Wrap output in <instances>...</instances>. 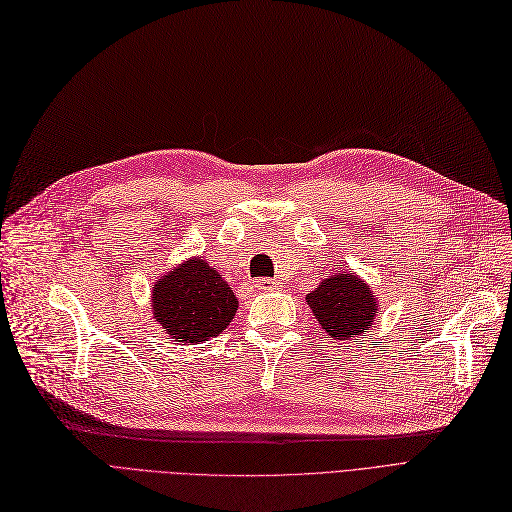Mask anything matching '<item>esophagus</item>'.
I'll use <instances>...</instances> for the list:
<instances>
[{"mask_svg":"<svg viewBox=\"0 0 512 512\" xmlns=\"http://www.w3.org/2000/svg\"><path fill=\"white\" fill-rule=\"evenodd\" d=\"M255 285L259 289H263V291H272V289H276L280 285V282L276 278H257Z\"/></svg>","mask_w":512,"mask_h":512,"instance_id":"esophagus-1","label":"esophagus"}]
</instances>
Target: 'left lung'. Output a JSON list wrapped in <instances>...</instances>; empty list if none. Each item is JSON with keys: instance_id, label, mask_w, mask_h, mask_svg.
<instances>
[{"instance_id": "left-lung-1", "label": "left lung", "mask_w": 512, "mask_h": 512, "mask_svg": "<svg viewBox=\"0 0 512 512\" xmlns=\"http://www.w3.org/2000/svg\"><path fill=\"white\" fill-rule=\"evenodd\" d=\"M320 327L333 339H350L371 329L377 301L361 278L335 274L320 282L308 297Z\"/></svg>"}]
</instances>
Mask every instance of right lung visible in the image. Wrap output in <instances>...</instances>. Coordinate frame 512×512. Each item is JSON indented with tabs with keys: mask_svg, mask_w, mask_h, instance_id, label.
<instances>
[{
	"mask_svg": "<svg viewBox=\"0 0 512 512\" xmlns=\"http://www.w3.org/2000/svg\"><path fill=\"white\" fill-rule=\"evenodd\" d=\"M238 301L202 259H189L154 285V318L175 342H206L232 323Z\"/></svg>",
	"mask_w": 512,
	"mask_h": 512,
	"instance_id": "right-lung-1",
	"label": "right lung"
}]
</instances>
